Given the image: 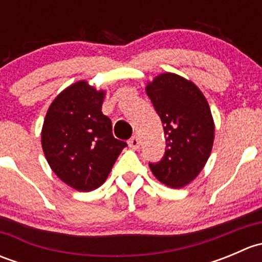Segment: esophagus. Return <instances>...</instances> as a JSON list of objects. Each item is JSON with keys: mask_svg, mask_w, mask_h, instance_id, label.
Wrapping results in <instances>:
<instances>
[{"mask_svg": "<svg viewBox=\"0 0 262 262\" xmlns=\"http://www.w3.org/2000/svg\"><path fill=\"white\" fill-rule=\"evenodd\" d=\"M128 144H129V147L132 148V149H138V148H139V139L137 138V137H133V138L129 139Z\"/></svg>", "mask_w": 262, "mask_h": 262, "instance_id": "34e87169", "label": "esophagus"}]
</instances>
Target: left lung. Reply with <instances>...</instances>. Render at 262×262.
Masks as SVG:
<instances>
[{
    "label": "left lung",
    "mask_w": 262,
    "mask_h": 262,
    "mask_svg": "<svg viewBox=\"0 0 262 262\" xmlns=\"http://www.w3.org/2000/svg\"><path fill=\"white\" fill-rule=\"evenodd\" d=\"M146 92L163 124L166 152L149 168L166 186L180 189L204 168L214 142V120L207 99L194 82L161 73Z\"/></svg>",
    "instance_id": "8db88e82"
}]
</instances>
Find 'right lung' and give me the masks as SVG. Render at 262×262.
Segmentation results:
<instances>
[{"label":"right lung","mask_w":262,"mask_h":262,"mask_svg":"<svg viewBox=\"0 0 262 262\" xmlns=\"http://www.w3.org/2000/svg\"><path fill=\"white\" fill-rule=\"evenodd\" d=\"M105 95L77 81L53 100L44 119L41 147L50 168L78 191L101 186L126 147L114 138L112 120L102 114Z\"/></svg>","instance_id":"1"}]
</instances>
